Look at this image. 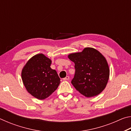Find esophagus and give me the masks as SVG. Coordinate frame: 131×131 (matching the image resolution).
Returning a JSON list of instances; mask_svg holds the SVG:
<instances>
[{"label": "esophagus", "mask_w": 131, "mask_h": 131, "mask_svg": "<svg viewBox=\"0 0 131 131\" xmlns=\"http://www.w3.org/2000/svg\"><path fill=\"white\" fill-rule=\"evenodd\" d=\"M69 79V76H66V77H65V78L63 79V80H68Z\"/></svg>", "instance_id": "1"}]
</instances>
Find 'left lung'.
Returning <instances> with one entry per match:
<instances>
[{"label":"left lung","mask_w":131,"mask_h":131,"mask_svg":"<svg viewBox=\"0 0 131 131\" xmlns=\"http://www.w3.org/2000/svg\"><path fill=\"white\" fill-rule=\"evenodd\" d=\"M74 63L75 74L71 83L77 91L87 97L96 96L105 89L110 70L103 55L93 48L68 55Z\"/></svg>","instance_id":"1"}]
</instances>
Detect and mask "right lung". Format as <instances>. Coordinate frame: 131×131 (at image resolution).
Wrapping results in <instances>:
<instances>
[{
  "mask_svg": "<svg viewBox=\"0 0 131 131\" xmlns=\"http://www.w3.org/2000/svg\"><path fill=\"white\" fill-rule=\"evenodd\" d=\"M51 61L43 54L35 55L24 66L22 80L26 90L36 98L43 100L57 89L60 78L50 68Z\"/></svg>",
  "mask_w": 131,
  "mask_h": 131,
  "instance_id": "obj_1",
  "label": "right lung"
}]
</instances>
